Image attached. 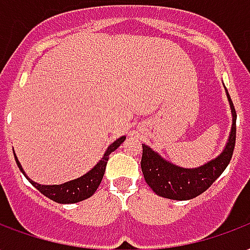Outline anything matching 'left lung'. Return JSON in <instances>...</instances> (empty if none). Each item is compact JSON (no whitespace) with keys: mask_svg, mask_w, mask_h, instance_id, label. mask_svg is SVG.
<instances>
[{"mask_svg":"<svg viewBox=\"0 0 250 250\" xmlns=\"http://www.w3.org/2000/svg\"><path fill=\"white\" fill-rule=\"evenodd\" d=\"M232 112V127L228 142L219 156L198 168H183L164 160L158 152L142 145L143 177L156 194L164 198L187 201L202 194L219 177L231 162L236 142V111L227 92Z\"/></svg>","mask_w":250,"mask_h":250,"instance_id":"obj_1","label":"left lung"}]
</instances>
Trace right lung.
<instances>
[{
    "label": "right lung",
    "instance_id": "1",
    "mask_svg": "<svg viewBox=\"0 0 250 250\" xmlns=\"http://www.w3.org/2000/svg\"><path fill=\"white\" fill-rule=\"evenodd\" d=\"M125 138L126 137H121V138L116 139L113 143H111L105 154H104V156L100 159V162H98V164L92 169L87 172L86 175L81 176L78 179L71 180V181H67V183L60 184V185H42V184L35 183V181L27 177V175L23 171L22 166L19 163V160L17 159V155L14 154L15 162L18 164L21 172L26 176L27 180L42 194H44L45 197L52 199V201H55L57 204H75V202H81V201L90 198L91 195L96 191V189H98L100 183H102V180H103L105 167H107V162L109 159V154L115 151L116 148L125 141Z\"/></svg>",
    "mask_w": 250,
    "mask_h": 250
}]
</instances>
